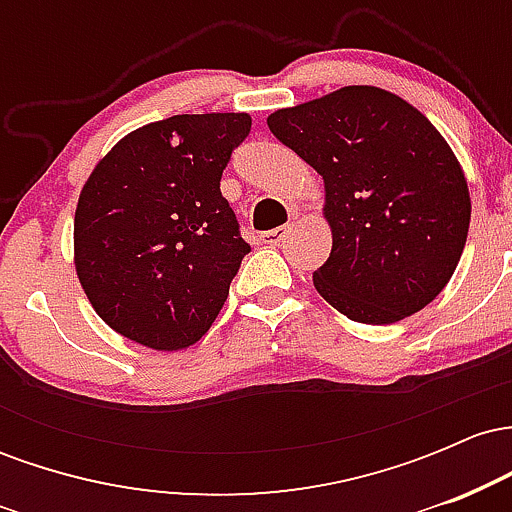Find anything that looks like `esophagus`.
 Instances as JSON below:
<instances>
[{"instance_id": "obj_1", "label": "esophagus", "mask_w": 512, "mask_h": 512, "mask_svg": "<svg viewBox=\"0 0 512 512\" xmlns=\"http://www.w3.org/2000/svg\"><path fill=\"white\" fill-rule=\"evenodd\" d=\"M286 236H289V226L274 228V231L262 233V243H264V245H272V248H276V245L284 243Z\"/></svg>"}]
</instances>
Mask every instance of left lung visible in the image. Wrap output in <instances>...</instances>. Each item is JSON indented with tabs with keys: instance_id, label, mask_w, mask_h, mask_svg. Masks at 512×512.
<instances>
[{
	"instance_id": "left-lung-1",
	"label": "left lung",
	"mask_w": 512,
	"mask_h": 512,
	"mask_svg": "<svg viewBox=\"0 0 512 512\" xmlns=\"http://www.w3.org/2000/svg\"><path fill=\"white\" fill-rule=\"evenodd\" d=\"M325 180L332 252L317 293L354 322L392 325L426 308L455 272L472 199L460 161L414 105L344 86L267 117Z\"/></svg>"
}]
</instances>
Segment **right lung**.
Returning <instances> with one entry per match:
<instances>
[{"mask_svg": "<svg viewBox=\"0 0 512 512\" xmlns=\"http://www.w3.org/2000/svg\"><path fill=\"white\" fill-rule=\"evenodd\" d=\"M248 113L151 122L96 163L74 214V267L108 327L156 351L209 332L250 245L221 195Z\"/></svg>", "mask_w": 512, "mask_h": 512, "instance_id": "obj_1", "label": "right lung"}]
</instances>
